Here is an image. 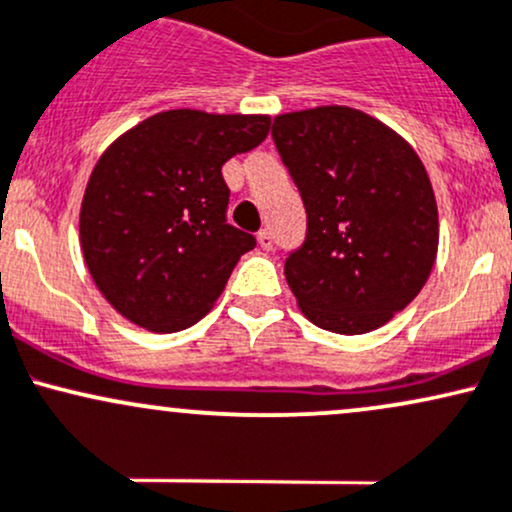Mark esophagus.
<instances>
[{"mask_svg": "<svg viewBox=\"0 0 512 512\" xmlns=\"http://www.w3.org/2000/svg\"><path fill=\"white\" fill-rule=\"evenodd\" d=\"M256 241H258V246H261L263 251H273V234L268 232V229H261V232L256 234Z\"/></svg>", "mask_w": 512, "mask_h": 512, "instance_id": "34e87169", "label": "esophagus"}]
</instances>
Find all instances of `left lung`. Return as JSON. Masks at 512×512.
<instances>
[{"instance_id": "left-lung-1", "label": "left lung", "mask_w": 512, "mask_h": 512, "mask_svg": "<svg viewBox=\"0 0 512 512\" xmlns=\"http://www.w3.org/2000/svg\"><path fill=\"white\" fill-rule=\"evenodd\" d=\"M273 140L307 210V239L285 261L297 307L343 336L380 329L438 256L426 166L382 120L348 106L275 116Z\"/></svg>"}]
</instances>
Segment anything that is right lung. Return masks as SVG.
I'll return each mask as SVG.
<instances>
[{"label": "right lung", "instance_id": "right-lung-1", "mask_svg": "<svg viewBox=\"0 0 512 512\" xmlns=\"http://www.w3.org/2000/svg\"><path fill=\"white\" fill-rule=\"evenodd\" d=\"M268 116L176 108L108 145L86 183L79 241L108 304L154 333L210 312L256 239L227 225L222 164L266 140Z\"/></svg>", "mask_w": 512, "mask_h": 512}]
</instances>
